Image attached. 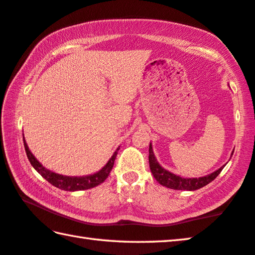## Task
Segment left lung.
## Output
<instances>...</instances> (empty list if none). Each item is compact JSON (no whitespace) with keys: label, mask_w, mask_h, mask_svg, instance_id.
<instances>
[{"label":"left lung","mask_w":255,"mask_h":255,"mask_svg":"<svg viewBox=\"0 0 255 255\" xmlns=\"http://www.w3.org/2000/svg\"><path fill=\"white\" fill-rule=\"evenodd\" d=\"M225 166V165H224ZM224 166H222L221 168L215 170L214 173L210 175L203 176V177L198 178H183L180 176L175 175L173 173L168 172L165 168L161 167L158 164V161L156 160V157L152 151L151 142L149 143V167L152 175H154L155 179L163 186H166L172 189H183V191H196L204 187L205 185L210 184L212 180H214L219 174L222 172V169L224 168Z\"/></svg>","instance_id":"1"}]
</instances>
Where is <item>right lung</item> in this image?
<instances>
[{"instance_id": "right-lung-1", "label": "right lung", "mask_w": 255, "mask_h": 255, "mask_svg": "<svg viewBox=\"0 0 255 255\" xmlns=\"http://www.w3.org/2000/svg\"><path fill=\"white\" fill-rule=\"evenodd\" d=\"M23 142H24V148L26 151V156L29 158L31 165L33 166V168L38 172L44 179H47L50 184H52L53 186L58 187L63 191L69 192H75V191H83V189H89L95 186H98L99 184L104 183L106 178L108 177V175L112 172L114 167L116 156H117L119 148L114 152L112 158L108 160V163L106 164L99 172H97L92 175L88 176H81V177H77V176H63L57 173L51 172V170L43 167L42 165L39 163V160L35 158L33 154L30 151L29 147H27L26 142L23 137Z\"/></svg>"}]
</instances>
